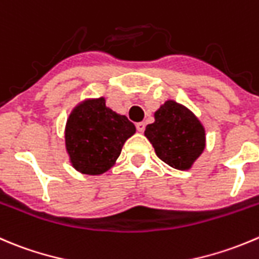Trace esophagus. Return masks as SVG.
Returning <instances> with one entry per match:
<instances>
[{
	"mask_svg": "<svg viewBox=\"0 0 259 259\" xmlns=\"http://www.w3.org/2000/svg\"><path fill=\"white\" fill-rule=\"evenodd\" d=\"M144 129H145V124L144 122H138L137 124V130L139 133H143L144 132Z\"/></svg>",
	"mask_w": 259,
	"mask_h": 259,
	"instance_id": "obj_1",
	"label": "esophagus"
}]
</instances>
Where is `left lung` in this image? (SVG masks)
I'll list each match as a JSON object with an SVG mask.
<instances>
[{"instance_id":"8db88e82","label":"left lung","mask_w":259,"mask_h":259,"mask_svg":"<svg viewBox=\"0 0 259 259\" xmlns=\"http://www.w3.org/2000/svg\"><path fill=\"white\" fill-rule=\"evenodd\" d=\"M144 135L159 159L175 169L187 170L206 147V130L185 105L168 100L154 112V122Z\"/></svg>"}]
</instances>
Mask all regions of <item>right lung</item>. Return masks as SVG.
<instances>
[{
    "instance_id": "1",
    "label": "right lung",
    "mask_w": 259,
    "mask_h": 259,
    "mask_svg": "<svg viewBox=\"0 0 259 259\" xmlns=\"http://www.w3.org/2000/svg\"><path fill=\"white\" fill-rule=\"evenodd\" d=\"M135 132L134 124L125 115L106 106L105 97L83 100L73 107L64 129L72 167L89 176L107 172L116 163L124 143Z\"/></svg>"
}]
</instances>
